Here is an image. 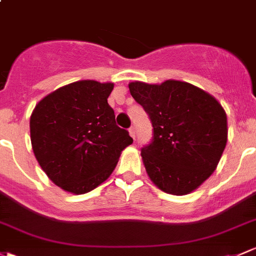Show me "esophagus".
<instances>
[{"label": "esophagus", "instance_id": "1", "mask_svg": "<svg viewBox=\"0 0 256 256\" xmlns=\"http://www.w3.org/2000/svg\"><path fill=\"white\" fill-rule=\"evenodd\" d=\"M128 132H130V136L132 137V138H135V137H136V128H135V126H131V128H128Z\"/></svg>", "mask_w": 256, "mask_h": 256}]
</instances>
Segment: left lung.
I'll return each mask as SVG.
<instances>
[{
    "mask_svg": "<svg viewBox=\"0 0 256 256\" xmlns=\"http://www.w3.org/2000/svg\"><path fill=\"white\" fill-rule=\"evenodd\" d=\"M128 88L152 122V140L141 148L150 180L173 195L194 192L214 173L227 144L223 108L208 93L180 80L132 82Z\"/></svg>",
    "mask_w": 256,
    "mask_h": 256,
    "instance_id": "left-lung-1",
    "label": "left lung"
}]
</instances>
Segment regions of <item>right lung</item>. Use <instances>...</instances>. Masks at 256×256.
Returning <instances> with one entry per match:
<instances>
[{
  "label": "right lung",
  "mask_w": 256,
  "mask_h": 256,
  "mask_svg": "<svg viewBox=\"0 0 256 256\" xmlns=\"http://www.w3.org/2000/svg\"><path fill=\"white\" fill-rule=\"evenodd\" d=\"M112 83L78 80L38 103L30 140L38 163L58 186L86 194L109 178L120 153L132 144L108 104Z\"/></svg>",
  "instance_id": "obj_1"
}]
</instances>
